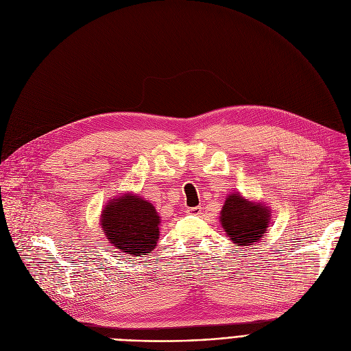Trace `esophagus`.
Here are the masks:
<instances>
[{
    "instance_id": "34e87169",
    "label": "esophagus",
    "mask_w": 351,
    "mask_h": 351,
    "mask_svg": "<svg viewBox=\"0 0 351 351\" xmlns=\"http://www.w3.org/2000/svg\"><path fill=\"white\" fill-rule=\"evenodd\" d=\"M202 211H203L202 206H197V207H190V208H187V213H189V214H194V215H197V214H202Z\"/></svg>"
}]
</instances>
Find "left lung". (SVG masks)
Returning <instances> with one entry per match:
<instances>
[{
	"label": "left lung",
	"instance_id": "left-lung-1",
	"mask_svg": "<svg viewBox=\"0 0 351 351\" xmlns=\"http://www.w3.org/2000/svg\"><path fill=\"white\" fill-rule=\"evenodd\" d=\"M270 221V206L260 199H248L241 193L228 194L220 211V223L226 236L241 248L253 247L263 240Z\"/></svg>",
	"mask_w": 351,
	"mask_h": 351
}]
</instances>
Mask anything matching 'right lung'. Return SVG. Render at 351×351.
Listing matches in <instances>:
<instances>
[{"mask_svg":"<svg viewBox=\"0 0 351 351\" xmlns=\"http://www.w3.org/2000/svg\"><path fill=\"white\" fill-rule=\"evenodd\" d=\"M160 223L161 217L156 207L134 193L108 199L99 220L108 243L134 257L145 256L156 248Z\"/></svg>","mask_w":351,"mask_h":351,"instance_id":"1","label":"right lung"}]
</instances>
